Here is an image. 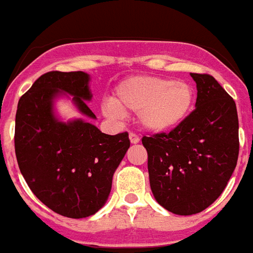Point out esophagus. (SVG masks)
Instances as JSON below:
<instances>
[{
    "instance_id": "1",
    "label": "esophagus",
    "mask_w": 253,
    "mask_h": 253,
    "mask_svg": "<svg viewBox=\"0 0 253 253\" xmlns=\"http://www.w3.org/2000/svg\"><path fill=\"white\" fill-rule=\"evenodd\" d=\"M130 141L132 144H137L140 141V137H139V135H137V133H135V132H131L130 133Z\"/></svg>"
}]
</instances>
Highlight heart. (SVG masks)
<instances>
[{"label": "heart", "mask_w": 253, "mask_h": 253, "mask_svg": "<svg viewBox=\"0 0 253 253\" xmlns=\"http://www.w3.org/2000/svg\"><path fill=\"white\" fill-rule=\"evenodd\" d=\"M110 113H139L140 122L153 132H167L185 122L195 105L192 84L172 78L137 76L117 87Z\"/></svg>", "instance_id": "1"}]
</instances>
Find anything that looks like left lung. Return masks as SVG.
Wrapping results in <instances>:
<instances>
[{
  "label": "left lung",
  "mask_w": 253,
  "mask_h": 253,
  "mask_svg": "<svg viewBox=\"0 0 253 253\" xmlns=\"http://www.w3.org/2000/svg\"><path fill=\"white\" fill-rule=\"evenodd\" d=\"M195 109L169 132L143 136L150 188L159 205L194 215L224 192L239 154L238 113L233 97L210 74L190 73Z\"/></svg>",
  "instance_id": "obj_1"
}]
</instances>
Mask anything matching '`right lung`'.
I'll return each mask as SVG.
<instances>
[{"instance_id": "right-lung-1", "label": "right lung", "mask_w": 253, "mask_h": 253, "mask_svg": "<svg viewBox=\"0 0 253 253\" xmlns=\"http://www.w3.org/2000/svg\"><path fill=\"white\" fill-rule=\"evenodd\" d=\"M88 74L52 71L42 74L18 103L15 154L28 186L44 206L61 216L94 215L108 199L113 173L130 148L128 133H103L82 120L59 122L52 99L64 91L84 116L95 118Z\"/></svg>"}]
</instances>
